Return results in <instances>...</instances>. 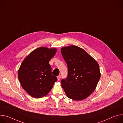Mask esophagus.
I'll return each mask as SVG.
<instances>
[{
    "instance_id": "34e87169",
    "label": "esophagus",
    "mask_w": 123,
    "mask_h": 123,
    "mask_svg": "<svg viewBox=\"0 0 123 123\" xmlns=\"http://www.w3.org/2000/svg\"><path fill=\"white\" fill-rule=\"evenodd\" d=\"M57 80H58V81H59L60 80V79H61V76L60 75H58V76H57Z\"/></svg>"
}]
</instances>
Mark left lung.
I'll list each match as a JSON object with an SVG mask.
<instances>
[{
	"label": "left lung",
	"instance_id": "1",
	"mask_svg": "<svg viewBox=\"0 0 123 123\" xmlns=\"http://www.w3.org/2000/svg\"><path fill=\"white\" fill-rule=\"evenodd\" d=\"M61 52L68 67V76L61 80L67 96L75 100L87 98L95 90L100 77L98 62L75 46L62 48Z\"/></svg>",
	"mask_w": 123,
	"mask_h": 123
}]
</instances>
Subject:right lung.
Instances as JSON below:
<instances>
[{
    "instance_id": "1",
    "label": "right lung",
    "mask_w": 123,
    "mask_h": 123,
    "mask_svg": "<svg viewBox=\"0 0 123 123\" xmlns=\"http://www.w3.org/2000/svg\"><path fill=\"white\" fill-rule=\"evenodd\" d=\"M56 49L40 47L32 51L22 62L18 71L21 86L31 97L40 98L51 90L57 77L51 74L49 64Z\"/></svg>"
}]
</instances>
